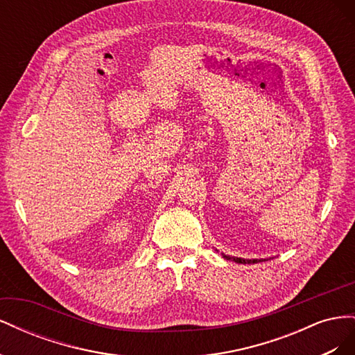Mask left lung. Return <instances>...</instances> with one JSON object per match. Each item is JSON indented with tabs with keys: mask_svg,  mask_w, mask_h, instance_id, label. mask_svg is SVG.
I'll return each instance as SVG.
<instances>
[{
	"mask_svg": "<svg viewBox=\"0 0 355 355\" xmlns=\"http://www.w3.org/2000/svg\"><path fill=\"white\" fill-rule=\"evenodd\" d=\"M222 256H223L227 261H234V262H237V263H257V262L262 261V259H243V257H234V256L225 254V253H222ZM263 261H265V259H263Z\"/></svg>",
	"mask_w": 355,
	"mask_h": 355,
	"instance_id": "1",
	"label": "left lung"
}]
</instances>
